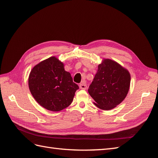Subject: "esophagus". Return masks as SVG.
<instances>
[{
  "instance_id": "34e87169",
  "label": "esophagus",
  "mask_w": 158,
  "mask_h": 158,
  "mask_svg": "<svg viewBox=\"0 0 158 158\" xmlns=\"http://www.w3.org/2000/svg\"><path fill=\"white\" fill-rule=\"evenodd\" d=\"M79 86H80V88L82 89H87L86 84H85L84 82H82V84H80Z\"/></svg>"
}]
</instances>
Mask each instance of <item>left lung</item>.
Masks as SVG:
<instances>
[{
  "label": "left lung",
  "mask_w": 158,
  "mask_h": 158,
  "mask_svg": "<svg viewBox=\"0 0 158 158\" xmlns=\"http://www.w3.org/2000/svg\"><path fill=\"white\" fill-rule=\"evenodd\" d=\"M130 84L131 75L127 69L115 61L105 59L98 65L88 93L98 107L110 110L125 99Z\"/></svg>",
  "instance_id": "obj_1"
}]
</instances>
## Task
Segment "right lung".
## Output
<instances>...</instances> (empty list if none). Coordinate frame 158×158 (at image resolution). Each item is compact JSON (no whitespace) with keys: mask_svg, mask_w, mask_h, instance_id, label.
Returning a JSON list of instances; mask_svg holds the SVG:
<instances>
[{"mask_svg":"<svg viewBox=\"0 0 158 158\" xmlns=\"http://www.w3.org/2000/svg\"><path fill=\"white\" fill-rule=\"evenodd\" d=\"M28 85L36 102L51 111L69 107L79 89L70 73L64 70L63 63L55 56L40 62L32 69Z\"/></svg>","mask_w":158,"mask_h":158,"instance_id":"add662e5","label":"right lung"}]
</instances>
